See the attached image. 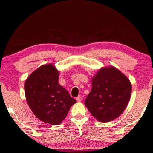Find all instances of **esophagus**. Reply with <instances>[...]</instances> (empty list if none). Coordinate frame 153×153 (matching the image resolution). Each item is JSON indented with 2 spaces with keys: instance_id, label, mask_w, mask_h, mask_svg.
<instances>
[{
  "instance_id": "1",
  "label": "esophagus",
  "mask_w": 153,
  "mask_h": 153,
  "mask_svg": "<svg viewBox=\"0 0 153 153\" xmlns=\"http://www.w3.org/2000/svg\"><path fill=\"white\" fill-rule=\"evenodd\" d=\"M82 97H81V96H78V97H77V98H76V100H77V102H80L81 100H82Z\"/></svg>"
}]
</instances>
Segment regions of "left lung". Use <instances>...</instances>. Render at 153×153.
Listing matches in <instances>:
<instances>
[{"label": "left lung", "instance_id": "8db88e82", "mask_svg": "<svg viewBox=\"0 0 153 153\" xmlns=\"http://www.w3.org/2000/svg\"><path fill=\"white\" fill-rule=\"evenodd\" d=\"M131 85L114 67L104 68L92 79V89L85 100L91 114L100 122L114 120L124 111L129 101Z\"/></svg>", "mask_w": 153, "mask_h": 153}]
</instances>
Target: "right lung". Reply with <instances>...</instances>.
I'll use <instances>...</instances> for the list:
<instances>
[{
    "label": "right lung",
    "instance_id": "1",
    "mask_svg": "<svg viewBox=\"0 0 153 153\" xmlns=\"http://www.w3.org/2000/svg\"><path fill=\"white\" fill-rule=\"evenodd\" d=\"M58 71L52 64L41 66L26 79L25 97L37 118L51 125H58L66 118L76 100L58 83Z\"/></svg>",
    "mask_w": 153,
    "mask_h": 153
}]
</instances>
